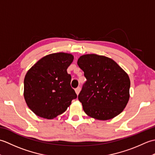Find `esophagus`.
<instances>
[{"label":"esophagus","instance_id":"34e87169","mask_svg":"<svg viewBox=\"0 0 155 155\" xmlns=\"http://www.w3.org/2000/svg\"><path fill=\"white\" fill-rule=\"evenodd\" d=\"M80 91H81V88H80V87H77V88L75 89V93H76V94H77V95H78V94H79Z\"/></svg>","mask_w":155,"mask_h":155}]
</instances>
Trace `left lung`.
<instances>
[{
	"label": "left lung",
	"mask_w": 155,
	"mask_h": 155,
	"mask_svg": "<svg viewBox=\"0 0 155 155\" xmlns=\"http://www.w3.org/2000/svg\"><path fill=\"white\" fill-rule=\"evenodd\" d=\"M77 64L87 80L78 96L85 113L107 120L122 113L130 97L127 72L113 59L96 54L81 56Z\"/></svg>",
	"instance_id": "left-lung-1"
}]
</instances>
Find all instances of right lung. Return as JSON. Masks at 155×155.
Here are the masks:
<instances>
[{
	"instance_id": "right-lung-1",
	"label": "right lung",
	"mask_w": 155,
	"mask_h": 155,
	"mask_svg": "<svg viewBox=\"0 0 155 155\" xmlns=\"http://www.w3.org/2000/svg\"><path fill=\"white\" fill-rule=\"evenodd\" d=\"M73 55L65 52L48 54L27 71L24 80V97L37 116L52 119L66 111L77 97L71 86L67 69Z\"/></svg>"
}]
</instances>
